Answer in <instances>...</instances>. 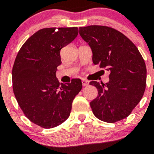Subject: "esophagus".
I'll return each mask as SVG.
<instances>
[{"instance_id": "obj_1", "label": "esophagus", "mask_w": 154, "mask_h": 154, "mask_svg": "<svg viewBox=\"0 0 154 154\" xmlns=\"http://www.w3.org/2000/svg\"><path fill=\"white\" fill-rule=\"evenodd\" d=\"M82 85H83V86H87V85H89V82L87 81V80L85 79H83L82 81Z\"/></svg>"}]
</instances>
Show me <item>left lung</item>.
Here are the masks:
<instances>
[{
    "label": "left lung",
    "instance_id": "8db88e82",
    "mask_svg": "<svg viewBox=\"0 0 154 154\" xmlns=\"http://www.w3.org/2000/svg\"><path fill=\"white\" fill-rule=\"evenodd\" d=\"M90 46L92 62L109 71L107 83L92 81L98 96L90 103L96 117L106 123L126 118L137 106L146 89V69L137 46L120 31L102 25L79 28Z\"/></svg>",
    "mask_w": 154,
    "mask_h": 154
}]
</instances>
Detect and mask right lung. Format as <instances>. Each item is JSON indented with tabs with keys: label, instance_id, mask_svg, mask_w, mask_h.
Wrapping results in <instances>:
<instances>
[{
	"label": "right lung",
	"instance_id": "right-lung-1",
	"mask_svg": "<svg viewBox=\"0 0 154 154\" xmlns=\"http://www.w3.org/2000/svg\"><path fill=\"white\" fill-rule=\"evenodd\" d=\"M79 33L78 28H43L24 42L12 69L14 94L31 122L50 129L69 118L72 103L82 88L81 79L60 84L55 76L60 51Z\"/></svg>",
	"mask_w": 154,
	"mask_h": 154
}]
</instances>
